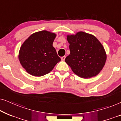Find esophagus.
<instances>
[{
  "instance_id": "obj_1",
  "label": "esophagus",
  "mask_w": 121,
  "mask_h": 121,
  "mask_svg": "<svg viewBox=\"0 0 121 121\" xmlns=\"http://www.w3.org/2000/svg\"><path fill=\"white\" fill-rule=\"evenodd\" d=\"M65 56H63V57H61V60L64 61V60H65Z\"/></svg>"
}]
</instances>
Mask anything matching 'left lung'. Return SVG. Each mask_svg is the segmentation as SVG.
I'll list each match as a JSON object with an SVG mask.
<instances>
[{"label": "left lung", "mask_w": 121, "mask_h": 121, "mask_svg": "<svg viewBox=\"0 0 121 121\" xmlns=\"http://www.w3.org/2000/svg\"><path fill=\"white\" fill-rule=\"evenodd\" d=\"M70 54L65 62L73 72L82 78L96 76L105 65L107 54L98 39L91 34L82 31L68 35Z\"/></svg>", "instance_id": "obj_1"}]
</instances>
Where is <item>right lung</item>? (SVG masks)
<instances>
[{"label":"right lung","mask_w":121,"mask_h":121,"mask_svg":"<svg viewBox=\"0 0 121 121\" xmlns=\"http://www.w3.org/2000/svg\"><path fill=\"white\" fill-rule=\"evenodd\" d=\"M57 35L43 30L30 36L19 52V60L26 72L35 77H41L51 72L61 60L53 42Z\"/></svg>","instance_id":"obj_1"}]
</instances>
